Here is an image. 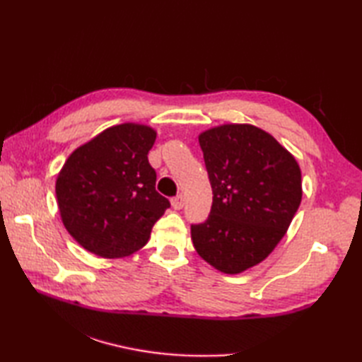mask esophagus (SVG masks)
Instances as JSON below:
<instances>
[{
    "label": "esophagus",
    "mask_w": 362,
    "mask_h": 362,
    "mask_svg": "<svg viewBox=\"0 0 362 362\" xmlns=\"http://www.w3.org/2000/svg\"><path fill=\"white\" fill-rule=\"evenodd\" d=\"M183 204H185V197H183L182 194H179V196H175V197L171 199V205H173L174 210L183 209Z\"/></svg>",
    "instance_id": "esophagus-1"
}]
</instances>
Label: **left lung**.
<instances>
[{
	"label": "left lung",
	"instance_id": "left-lung-1",
	"mask_svg": "<svg viewBox=\"0 0 362 362\" xmlns=\"http://www.w3.org/2000/svg\"><path fill=\"white\" fill-rule=\"evenodd\" d=\"M213 189L210 216L191 226L199 257L224 274L259 264L286 235L302 202L294 156L266 130L221 124L199 134Z\"/></svg>",
	"mask_w": 362,
	"mask_h": 362
}]
</instances>
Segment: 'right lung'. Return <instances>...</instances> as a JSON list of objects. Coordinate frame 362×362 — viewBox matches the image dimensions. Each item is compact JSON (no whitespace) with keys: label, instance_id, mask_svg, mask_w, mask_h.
Here are the masks:
<instances>
[{"label":"right lung","instance_id":"obj_1","mask_svg":"<svg viewBox=\"0 0 362 362\" xmlns=\"http://www.w3.org/2000/svg\"><path fill=\"white\" fill-rule=\"evenodd\" d=\"M156 138L151 126L124 122L66 158L56 179L57 206L68 233L86 250L110 259L132 255L169 209L148 160Z\"/></svg>","mask_w":362,"mask_h":362}]
</instances>
